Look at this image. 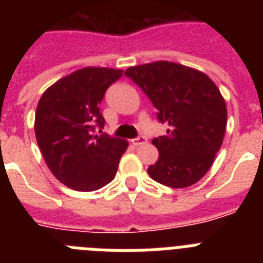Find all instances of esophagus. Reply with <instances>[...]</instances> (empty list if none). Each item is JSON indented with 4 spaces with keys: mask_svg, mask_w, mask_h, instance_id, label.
I'll return each mask as SVG.
<instances>
[{
    "mask_svg": "<svg viewBox=\"0 0 263 263\" xmlns=\"http://www.w3.org/2000/svg\"><path fill=\"white\" fill-rule=\"evenodd\" d=\"M146 142H147V138H146L145 136H138L137 138L132 139V143H133L134 146H141Z\"/></svg>",
    "mask_w": 263,
    "mask_h": 263,
    "instance_id": "34e87169",
    "label": "esophagus"
}]
</instances>
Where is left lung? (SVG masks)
Here are the masks:
<instances>
[{
    "label": "left lung",
    "instance_id": "obj_1",
    "mask_svg": "<svg viewBox=\"0 0 263 263\" xmlns=\"http://www.w3.org/2000/svg\"><path fill=\"white\" fill-rule=\"evenodd\" d=\"M136 83L167 124L166 136L153 139L159 158L147 168L155 182L171 188L195 184L212 166L227 129V105L205 73L173 62L130 67Z\"/></svg>",
    "mask_w": 263,
    "mask_h": 263
}]
</instances>
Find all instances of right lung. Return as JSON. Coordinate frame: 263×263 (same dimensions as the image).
<instances>
[{
    "instance_id": "add662e5",
    "label": "right lung",
    "mask_w": 263,
    "mask_h": 263,
    "mask_svg": "<svg viewBox=\"0 0 263 263\" xmlns=\"http://www.w3.org/2000/svg\"><path fill=\"white\" fill-rule=\"evenodd\" d=\"M121 69L87 67L60 79L42 95L35 137L55 178L75 191H96L115 179L127 148L124 139L103 133L100 103ZM100 129L101 135L94 130Z\"/></svg>"
}]
</instances>
